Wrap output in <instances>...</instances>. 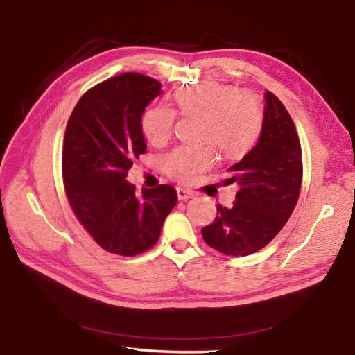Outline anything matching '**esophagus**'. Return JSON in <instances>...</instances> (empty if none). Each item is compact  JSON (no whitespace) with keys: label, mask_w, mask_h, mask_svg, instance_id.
Listing matches in <instances>:
<instances>
[{"label":"esophagus","mask_w":355,"mask_h":355,"mask_svg":"<svg viewBox=\"0 0 355 355\" xmlns=\"http://www.w3.org/2000/svg\"><path fill=\"white\" fill-rule=\"evenodd\" d=\"M176 192H178V198L179 200H188V198H192V197L196 196L194 191L187 189V188H182V187H178Z\"/></svg>","instance_id":"1"}]
</instances>
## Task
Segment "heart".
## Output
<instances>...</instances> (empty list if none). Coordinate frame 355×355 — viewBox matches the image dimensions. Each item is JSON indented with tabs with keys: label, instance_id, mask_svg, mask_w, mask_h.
I'll list each match as a JSON object with an SVG mask.
<instances>
[{
	"label": "heart",
	"instance_id": "b5f03b06",
	"mask_svg": "<svg viewBox=\"0 0 355 355\" xmlns=\"http://www.w3.org/2000/svg\"><path fill=\"white\" fill-rule=\"evenodd\" d=\"M173 99L182 115L202 118L200 139L206 142L201 146H179L161 159L164 173L184 184L194 182L214 164L216 153L213 144L225 158L237 159L250 151L262 133L263 111L252 92L206 81L179 89ZM175 121L176 112L170 106H151L142 115V133L153 146H163L173 135Z\"/></svg>",
	"mask_w": 355,
	"mask_h": 355
}]
</instances>
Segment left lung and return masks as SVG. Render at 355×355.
<instances>
[{
    "instance_id": "obj_1",
    "label": "left lung",
    "mask_w": 355,
    "mask_h": 355,
    "mask_svg": "<svg viewBox=\"0 0 355 355\" xmlns=\"http://www.w3.org/2000/svg\"><path fill=\"white\" fill-rule=\"evenodd\" d=\"M259 141L230 168L227 185L237 184L231 207L218 204V216L201 230L211 249L230 256L261 250L280 232L295 210L302 185V149L292 116L271 92L265 93Z\"/></svg>"
}]
</instances>
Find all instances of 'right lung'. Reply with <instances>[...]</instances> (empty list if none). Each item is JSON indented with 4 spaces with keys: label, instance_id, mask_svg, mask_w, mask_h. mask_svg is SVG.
<instances>
[{
    "label": "right lung",
    "instance_id": "right-lung-1",
    "mask_svg": "<svg viewBox=\"0 0 355 355\" xmlns=\"http://www.w3.org/2000/svg\"><path fill=\"white\" fill-rule=\"evenodd\" d=\"M161 83L125 72L85 92L68 120L62 149L63 185L71 209L103 250L136 256L154 247L175 207L173 187L142 189L127 171L146 153L141 120Z\"/></svg>",
    "mask_w": 355,
    "mask_h": 355
}]
</instances>
